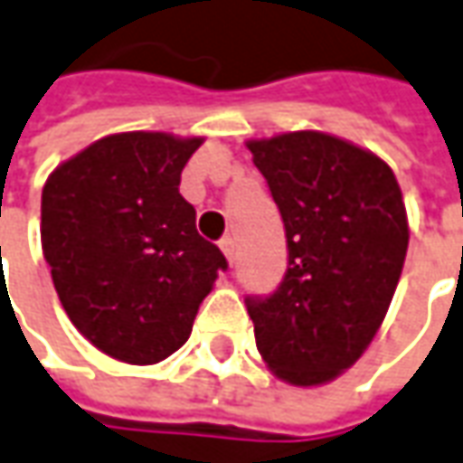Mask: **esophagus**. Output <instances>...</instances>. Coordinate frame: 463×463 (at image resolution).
Segmentation results:
<instances>
[{
	"label": "esophagus",
	"instance_id": "esophagus-1",
	"mask_svg": "<svg viewBox=\"0 0 463 463\" xmlns=\"http://www.w3.org/2000/svg\"><path fill=\"white\" fill-rule=\"evenodd\" d=\"M220 250L225 253L228 263H232V260H235V243H232V238H222V241H220Z\"/></svg>",
	"mask_w": 463,
	"mask_h": 463
}]
</instances>
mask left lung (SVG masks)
<instances>
[{"mask_svg": "<svg viewBox=\"0 0 463 463\" xmlns=\"http://www.w3.org/2000/svg\"><path fill=\"white\" fill-rule=\"evenodd\" d=\"M286 231L288 266L245 297L260 357L291 385L357 363L388 314L408 250L398 179L380 156L322 131L248 141Z\"/></svg>", "mask_w": 463, "mask_h": 463, "instance_id": "left-lung-1", "label": "left lung"}]
</instances>
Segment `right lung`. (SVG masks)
<instances>
[{
  "label": "right lung",
  "mask_w": 463,
  "mask_h": 463,
  "mask_svg": "<svg viewBox=\"0 0 463 463\" xmlns=\"http://www.w3.org/2000/svg\"><path fill=\"white\" fill-rule=\"evenodd\" d=\"M200 137H103L43 187V253L62 309L113 360L162 363L228 260L194 228L179 177Z\"/></svg>",
  "instance_id": "right-lung-1"
}]
</instances>
